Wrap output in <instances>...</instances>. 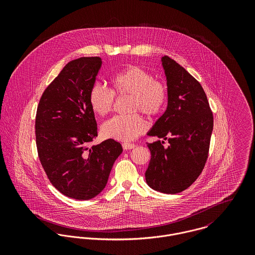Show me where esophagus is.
I'll return each mask as SVG.
<instances>
[{
	"mask_svg": "<svg viewBox=\"0 0 255 255\" xmlns=\"http://www.w3.org/2000/svg\"><path fill=\"white\" fill-rule=\"evenodd\" d=\"M134 147H135V144H133V143H129V142H125V143H123V148H124L125 150L133 149Z\"/></svg>",
	"mask_w": 255,
	"mask_h": 255,
	"instance_id": "obj_1",
	"label": "esophagus"
}]
</instances>
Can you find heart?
Instances as JSON below:
<instances>
[{
  "mask_svg": "<svg viewBox=\"0 0 255 255\" xmlns=\"http://www.w3.org/2000/svg\"><path fill=\"white\" fill-rule=\"evenodd\" d=\"M111 90L99 84L89 92V105L92 111L104 117L114 107L115 96H130L129 111H141L149 118L159 116L167 105L169 92L166 83L153 78L152 74L137 66H127L111 78ZM146 124L138 113L119 115L105 122L102 133L108 138L130 141L144 132Z\"/></svg>",
  "mask_w": 255,
  "mask_h": 255,
  "instance_id": "heart-1",
  "label": "heart"
}]
</instances>
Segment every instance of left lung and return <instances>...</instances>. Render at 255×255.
Listing matches in <instances>:
<instances>
[{"label":"left lung","mask_w":255,"mask_h":255,"mask_svg":"<svg viewBox=\"0 0 255 255\" xmlns=\"http://www.w3.org/2000/svg\"><path fill=\"white\" fill-rule=\"evenodd\" d=\"M168 85V106L147 133L151 159L147 184L167 194L179 193L201 174L208 158L213 114L201 84L168 56L162 58ZM165 140L169 142L166 147Z\"/></svg>","instance_id":"8db88e82"}]
</instances>
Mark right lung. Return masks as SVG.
I'll list each match as a JSON object with an SVG mask.
<instances>
[{
	"label": "right lung",
	"instance_id": "right-lung-1",
	"mask_svg": "<svg viewBox=\"0 0 255 255\" xmlns=\"http://www.w3.org/2000/svg\"><path fill=\"white\" fill-rule=\"evenodd\" d=\"M102 66L99 57L68 63L43 92L37 107L38 157L51 183L64 195L88 200L106 186L120 142L107 139L92 145L98 135L89 92Z\"/></svg>",
	"mask_w": 255,
	"mask_h": 255
}]
</instances>
